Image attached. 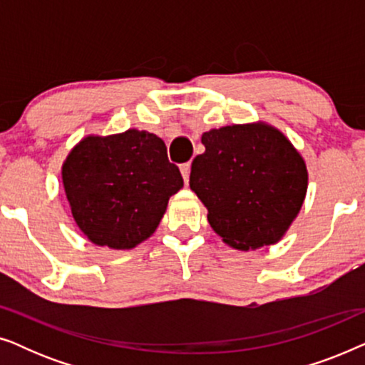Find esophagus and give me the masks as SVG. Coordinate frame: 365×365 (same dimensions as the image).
Masks as SVG:
<instances>
[{
	"instance_id": "esophagus-1",
	"label": "esophagus",
	"mask_w": 365,
	"mask_h": 365,
	"mask_svg": "<svg viewBox=\"0 0 365 365\" xmlns=\"http://www.w3.org/2000/svg\"><path fill=\"white\" fill-rule=\"evenodd\" d=\"M181 174L184 178V182H187L189 181V174H191V163L181 164Z\"/></svg>"
}]
</instances>
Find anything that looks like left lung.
Here are the masks:
<instances>
[{
    "label": "left lung",
    "instance_id": "1",
    "mask_svg": "<svg viewBox=\"0 0 365 365\" xmlns=\"http://www.w3.org/2000/svg\"><path fill=\"white\" fill-rule=\"evenodd\" d=\"M189 186L207 221L229 246L259 249L277 242L301 211L307 169L289 139L264 123L232 124L202 134Z\"/></svg>",
    "mask_w": 365,
    "mask_h": 365
}]
</instances>
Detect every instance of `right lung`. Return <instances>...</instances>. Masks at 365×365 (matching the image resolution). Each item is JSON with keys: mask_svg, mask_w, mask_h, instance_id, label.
<instances>
[{"mask_svg": "<svg viewBox=\"0 0 365 365\" xmlns=\"http://www.w3.org/2000/svg\"><path fill=\"white\" fill-rule=\"evenodd\" d=\"M63 184L89 241L131 249L156 231L169 197L184 182L161 138L128 129L76 144L63 164Z\"/></svg>", "mask_w": 365, "mask_h": 365, "instance_id": "1", "label": "right lung"}]
</instances>
